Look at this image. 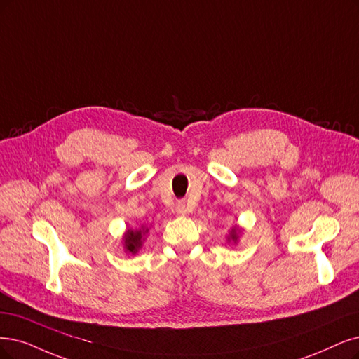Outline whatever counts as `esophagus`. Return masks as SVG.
I'll list each match as a JSON object with an SVG mask.
<instances>
[{
    "label": "esophagus",
    "mask_w": 359,
    "mask_h": 359,
    "mask_svg": "<svg viewBox=\"0 0 359 359\" xmlns=\"http://www.w3.org/2000/svg\"><path fill=\"white\" fill-rule=\"evenodd\" d=\"M176 213L180 215V216L187 215V213H188V204L184 203V201H179V203L176 204Z\"/></svg>",
    "instance_id": "1"
}]
</instances>
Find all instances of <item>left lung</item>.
Instances as JSON below:
<instances>
[{
	"label": "left lung",
	"instance_id": "8db88e82",
	"mask_svg": "<svg viewBox=\"0 0 359 359\" xmlns=\"http://www.w3.org/2000/svg\"><path fill=\"white\" fill-rule=\"evenodd\" d=\"M243 232H244V229H243L241 226H238V224H235V226H232V228H231V231H229V233L226 235V241H228V244H233V245H236V244H238V241H240V236L243 235Z\"/></svg>",
	"mask_w": 359,
	"mask_h": 359
}]
</instances>
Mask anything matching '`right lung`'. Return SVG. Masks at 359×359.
Wrapping results in <instances>:
<instances>
[{
	"instance_id": "add662e5",
	"label": "right lung",
	"mask_w": 359,
	"mask_h": 359,
	"mask_svg": "<svg viewBox=\"0 0 359 359\" xmlns=\"http://www.w3.org/2000/svg\"><path fill=\"white\" fill-rule=\"evenodd\" d=\"M148 232H149V228H146L144 224H142L139 229H127L121 238L126 253L136 256L139 253V250H142Z\"/></svg>"
}]
</instances>
